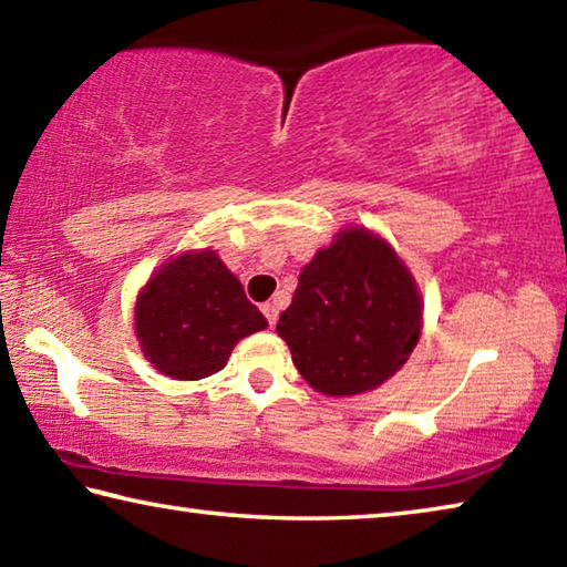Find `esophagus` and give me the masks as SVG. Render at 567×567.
Returning a JSON list of instances; mask_svg holds the SVG:
<instances>
[{"mask_svg": "<svg viewBox=\"0 0 567 567\" xmlns=\"http://www.w3.org/2000/svg\"><path fill=\"white\" fill-rule=\"evenodd\" d=\"M262 315L267 318V322H270V328H275L277 315H280V307H277L275 302H267V305H262Z\"/></svg>", "mask_w": 567, "mask_h": 567, "instance_id": "1", "label": "esophagus"}]
</instances>
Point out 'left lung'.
Returning <instances> with one entry per match:
<instances>
[{
    "instance_id": "1",
    "label": "left lung",
    "mask_w": 567,
    "mask_h": 567,
    "mask_svg": "<svg viewBox=\"0 0 567 567\" xmlns=\"http://www.w3.org/2000/svg\"><path fill=\"white\" fill-rule=\"evenodd\" d=\"M420 328L422 297L405 262L382 237L350 227L302 267L277 334L307 385L344 398L395 375Z\"/></svg>"
}]
</instances>
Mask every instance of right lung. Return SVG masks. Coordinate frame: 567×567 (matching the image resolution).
Returning a JSON list of instances; mask_svg holds the SVG:
<instances>
[{"instance_id":"obj_1","label":"right lung","mask_w":567,"mask_h":567,"mask_svg":"<svg viewBox=\"0 0 567 567\" xmlns=\"http://www.w3.org/2000/svg\"><path fill=\"white\" fill-rule=\"evenodd\" d=\"M265 328V315L213 249L162 265L134 305L142 352L175 380L215 375L239 340Z\"/></svg>"}]
</instances>
